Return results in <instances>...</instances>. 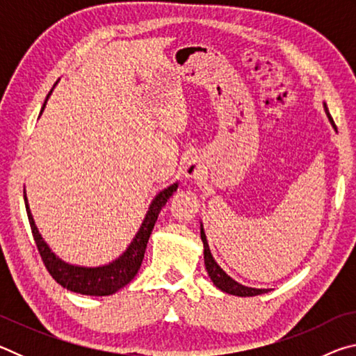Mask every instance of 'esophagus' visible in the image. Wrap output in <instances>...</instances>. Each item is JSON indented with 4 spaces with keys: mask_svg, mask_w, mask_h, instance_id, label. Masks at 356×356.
I'll use <instances>...</instances> for the list:
<instances>
[{
    "mask_svg": "<svg viewBox=\"0 0 356 356\" xmlns=\"http://www.w3.org/2000/svg\"><path fill=\"white\" fill-rule=\"evenodd\" d=\"M200 171H201L200 163H197V161L193 160V159L186 161L185 166H184V176L186 179H196L197 176H200Z\"/></svg>",
    "mask_w": 356,
    "mask_h": 356,
    "instance_id": "obj_1",
    "label": "esophagus"
}]
</instances>
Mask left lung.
<instances>
[{
    "label": "left lung",
    "instance_id": "8db88e82",
    "mask_svg": "<svg viewBox=\"0 0 356 356\" xmlns=\"http://www.w3.org/2000/svg\"><path fill=\"white\" fill-rule=\"evenodd\" d=\"M323 110H325V114H327L330 124L333 125V129L336 130V125L333 122V118H331V114L328 111L327 104H323ZM201 238L204 243V264H206V270L210 276V280H212L213 284L218 287L220 291L231 293V295H236V297H254V295H261V293H265L270 291V289H256V287H248V286L240 284V282L232 280L231 276H229L225 270H222L220 265L216 264V261L212 256V252H210L209 242H207L206 232H204L202 222H201Z\"/></svg>",
    "mask_w": 356,
    "mask_h": 356
}]
</instances>
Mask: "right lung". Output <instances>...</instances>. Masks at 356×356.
Masks as SVG:
<instances>
[{
	"label": "right lung",
	"instance_id": "add662e5",
	"mask_svg": "<svg viewBox=\"0 0 356 356\" xmlns=\"http://www.w3.org/2000/svg\"><path fill=\"white\" fill-rule=\"evenodd\" d=\"M58 81L55 83V86L51 88V91L48 92L44 105H42L39 116H42V113H44L47 102L53 94V89L56 88ZM177 186H179V182H174L172 185L166 186V188H163L160 193H156L152 202L149 204V209L146 215H144L141 226L135 234L134 240H131L130 245L127 246V250H125L119 257L114 259V261L108 262L105 265H99V267H84V265L69 264L63 261L59 256H56L55 252L51 251L50 246H48L44 237H42L38 226H35L31 209H29L26 190L23 191L25 207H26L29 226H31V231H33L34 242L38 245L42 261H44L47 270L53 276V280L59 282L63 287L67 289V291L81 293V295H92V297H106V295L116 293L119 289L127 286L129 282L135 278V275L141 267V262L144 259V251H146L149 237L150 234H152V229L155 226L156 218H159L161 207H163L166 201L174 195V191H177Z\"/></svg>",
	"mask_w": 356,
	"mask_h": 356
}]
</instances>
